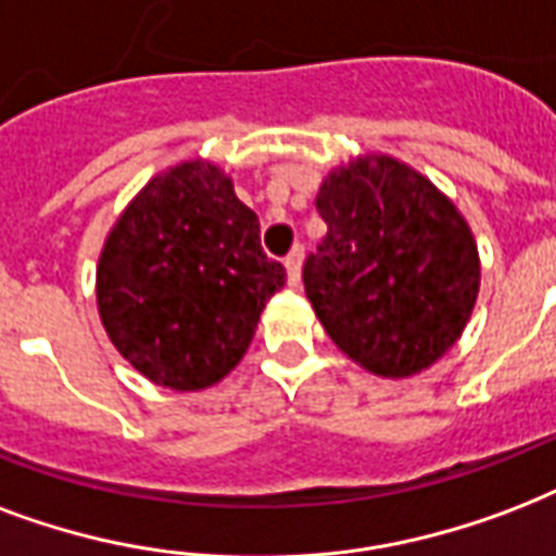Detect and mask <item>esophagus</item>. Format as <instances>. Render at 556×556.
<instances>
[{
	"instance_id": "1",
	"label": "esophagus",
	"mask_w": 556,
	"mask_h": 556,
	"mask_svg": "<svg viewBox=\"0 0 556 556\" xmlns=\"http://www.w3.org/2000/svg\"><path fill=\"white\" fill-rule=\"evenodd\" d=\"M300 268H303V244H296V248L286 256L288 282H291V286H296V282H300Z\"/></svg>"
}]
</instances>
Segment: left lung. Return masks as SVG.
Listing matches in <instances>:
<instances>
[{"mask_svg": "<svg viewBox=\"0 0 556 556\" xmlns=\"http://www.w3.org/2000/svg\"><path fill=\"white\" fill-rule=\"evenodd\" d=\"M326 236L303 265L306 296L334 344L379 376H414L464 332L478 248L446 194L391 156L326 177Z\"/></svg>", "mask_w": 556, "mask_h": 556, "instance_id": "8db88e82", "label": "left lung"}]
</instances>
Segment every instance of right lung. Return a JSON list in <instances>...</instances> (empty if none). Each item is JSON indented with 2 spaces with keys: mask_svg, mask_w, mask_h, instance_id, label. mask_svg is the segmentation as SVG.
I'll return each mask as SVG.
<instances>
[{
  "mask_svg": "<svg viewBox=\"0 0 556 556\" xmlns=\"http://www.w3.org/2000/svg\"><path fill=\"white\" fill-rule=\"evenodd\" d=\"M286 286L268 260L260 218L210 163L154 177L101 250V324L142 376L201 391L241 362L262 308Z\"/></svg>",
  "mask_w": 556,
  "mask_h": 556,
  "instance_id": "add662e5",
  "label": "right lung"
}]
</instances>
